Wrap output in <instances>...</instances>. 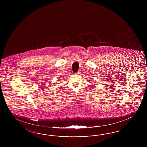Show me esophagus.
<instances>
[{"label":"esophagus","instance_id":"1","mask_svg":"<svg viewBox=\"0 0 147 147\" xmlns=\"http://www.w3.org/2000/svg\"><path fill=\"white\" fill-rule=\"evenodd\" d=\"M80 74H81V73H80V71H78V72L76 73V75H79Z\"/></svg>","mask_w":147,"mask_h":147}]
</instances>
